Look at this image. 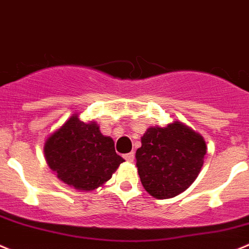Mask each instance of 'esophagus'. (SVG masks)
I'll return each mask as SVG.
<instances>
[{
    "label": "esophagus",
    "instance_id": "obj_1",
    "mask_svg": "<svg viewBox=\"0 0 249 249\" xmlns=\"http://www.w3.org/2000/svg\"><path fill=\"white\" fill-rule=\"evenodd\" d=\"M123 158H124V160H126V161L132 162L134 160V153L133 151H131V153L126 154V155H123Z\"/></svg>",
    "mask_w": 249,
    "mask_h": 249
}]
</instances>
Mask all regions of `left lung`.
I'll use <instances>...</instances> for the list:
<instances>
[{
	"label": "left lung",
	"instance_id": "left-lung-1",
	"mask_svg": "<svg viewBox=\"0 0 249 249\" xmlns=\"http://www.w3.org/2000/svg\"><path fill=\"white\" fill-rule=\"evenodd\" d=\"M205 153L204 138L182 122L149 127L136 153L142 184L158 199L176 197L198 177Z\"/></svg>",
	"mask_w": 249,
	"mask_h": 249
}]
</instances>
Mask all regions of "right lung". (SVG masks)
Instances as JSON below:
<instances>
[{
	"instance_id": "obj_1",
	"label": "right lung",
	"mask_w": 249,
	"mask_h": 249,
	"mask_svg": "<svg viewBox=\"0 0 249 249\" xmlns=\"http://www.w3.org/2000/svg\"><path fill=\"white\" fill-rule=\"evenodd\" d=\"M46 162L62 182L78 191H93L112 177L124 160L112 138L101 134L96 122L73 115L51 134L44 146Z\"/></svg>"
}]
</instances>
